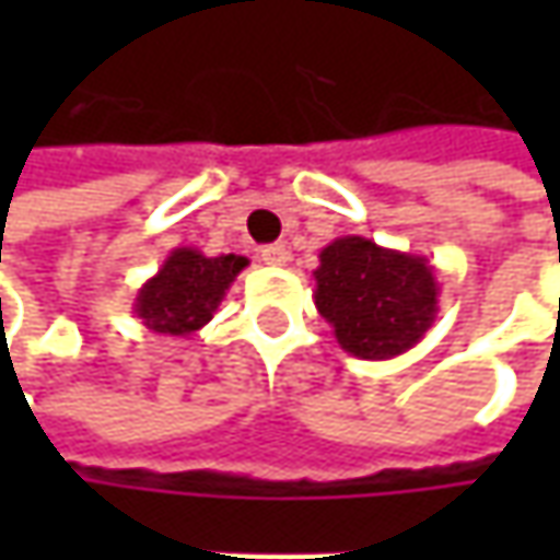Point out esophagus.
<instances>
[{"instance_id":"obj_1","label":"esophagus","mask_w":560,"mask_h":560,"mask_svg":"<svg viewBox=\"0 0 560 560\" xmlns=\"http://www.w3.org/2000/svg\"><path fill=\"white\" fill-rule=\"evenodd\" d=\"M261 261L270 265V268H283L287 261H290V248L283 246V243H273V246L261 248Z\"/></svg>"}]
</instances>
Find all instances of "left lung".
<instances>
[{
	"label": "left lung",
	"instance_id": "left-lung-1",
	"mask_svg": "<svg viewBox=\"0 0 560 560\" xmlns=\"http://www.w3.org/2000/svg\"><path fill=\"white\" fill-rule=\"evenodd\" d=\"M314 305L349 355L386 361L415 349L440 312L436 268L411 252L339 236L320 248Z\"/></svg>",
	"mask_w": 560,
	"mask_h": 560
}]
</instances>
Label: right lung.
Listing matches in <instances>:
<instances>
[{
  "mask_svg": "<svg viewBox=\"0 0 560 560\" xmlns=\"http://www.w3.org/2000/svg\"><path fill=\"white\" fill-rule=\"evenodd\" d=\"M246 265L248 258L233 252L208 258L192 246L174 248L162 268L140 287L133 299V312L142 327L155 336L189 339L214 317L226 290Z\"/></svg>",
  "mask_w": 560,
  "mask_h": 560,
  "instance_id": "obj_1",
  "label": "right lung"
}]
</instances>
